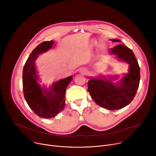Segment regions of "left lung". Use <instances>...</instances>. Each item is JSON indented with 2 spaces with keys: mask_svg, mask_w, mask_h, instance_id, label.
<instances>
[{
  "mask_svg": "<svg viewBox=\"0 0 156 156\" xmlns=\"http://www.w3.org/2000/svg\"><path fill=\"white\" fill-rule=\"evenodd\" d=\"M112 42H120L119 39H110ZM110 53L115 55L117 58L129 65L128 73L116 84L112 79L104 76L95 78L90 77L87 82L88 91L94 101L99 106L108 110H115L128 105L134 99L139 87L140 69L136 58L129 48L119 44L110 49Z\"/></svg>",
  "mask_w": 156,
  "mask_h": 156,
  "instance_id": "obj_1",
  "label": "left lung"
}]
</instances>
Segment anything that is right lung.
Returning <instances> with one entry per match:
<instances>
[{"label": "right lung", "instance_id": "right-lung-1", "mask_svg": "<svg viewBox=\"0 0 156 156\" xmlns=\"http://www.w3.org/2000/svg\"><path fill=\"white\" fill-rule=\"evenodd\" d=\"M53 41H44L32 51L23 70V89L25 99L29 107L39 117L50 119L55 117L64 108L65 91L73 79L72 76L54 83L49 89L41 87L37 75L35 60L38 55L46 52L54 44Z\"/></svg>", "mask_w": 156, "mask_h": 156}]
</instances>
